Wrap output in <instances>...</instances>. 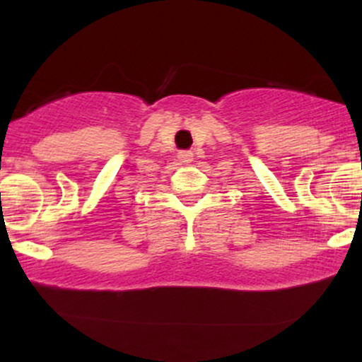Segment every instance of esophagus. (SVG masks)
<instances>
[{"instance_id":"1","label":"esophagus","mask_w":362,"mask_h":362,"mask_svg":"<svg viewBox=\"0 0 362 362\" xmlns=\"http://www.w3.org/2000/svg\"><path fill=\"white\" fill-rule=\"evenodd\" d=\"M178 160H180L182 163H189V161L192 160V155L187 151H182V153H178Z\"/></svg>"}]
</instances>
